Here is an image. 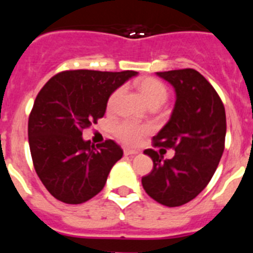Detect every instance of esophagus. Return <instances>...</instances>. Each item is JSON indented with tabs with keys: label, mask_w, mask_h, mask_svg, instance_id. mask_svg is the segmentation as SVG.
Returning a JSON list of instances; mask_svg holds the SVG:
<instances>
[{
	"label": "esophagus",
	"mask_w": 253,
	"mask_h": 253,
	"mask_svg": "<svg viewBox=\"0 0 253 253\" xmlns=\"http://www.w3.org/2000/svg\"><path fill=\"white\" fill-rule=\"evenodd\" d=\"M137 153H138V151H134V149H129V148L124 149L125 156H135Z\"/></svg>",
	"instance_id": "34e87169"
}]
</instances>
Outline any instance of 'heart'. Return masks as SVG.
Listing matches in <instances>:
<instances>
[{"instance_id": "heart-1", "label": "heart", "mask_w": 253, "mask_h": 253, "mask_svg": "<svg viewBox=\"0 0 253 253\" xmlns=\"http://www.w3.org/2000/svg\"><path fill=\"white\" fill-rule=\"evenodd\" d=\"M138 88L142 92L143 97L146 99L151 107H158L166 102L169 99V90L167 87L161 81L153 77H144L139 80L137 84ZM122 93V88L114 91L107 100V106L111 107L115 104L116 99ZM111 131L118 139L128 146H135L140 140V138L144 137L148 133V128L144 125L137 124V123L130 122V120H123V122L116 123L113 125Z\"/></svg>"}]
</instances>
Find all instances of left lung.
<instances>
[{
  "mask_svg": "<svg viewBox=\"0 0 253 253\" xmlns=\"http://www.w3.org/2000/svg\"><path fill=\"white\" fill-rule=\"evenodd\" d=\"M176 91L171 119L153 137L154 147L175 149L163 160L154 149H146L153 169L142 177L146 193L165 207H180L202 193L224 151L225 110L207 78L193 68L157 72Z\"/></svg>",
  "mask_w": 253,
  "mask_h": 253,
  "instance_id": "8db88e82",
  "label": "left lung"
}]
</instances>
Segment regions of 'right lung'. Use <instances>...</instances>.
<instances>
[{"label":"right lung","instance_id":"1","mask_svg":"<svg viewBox=\"0 0 253 253\" xmlns=\"http://www.w3.org/2000/svg\"><path fill=\"white\" fill-rule=\"evenodd\" d=\"M135 75L63 71L39 91L29 115V146L38 176L57 200L82 204L104 189L123 149L113 139L95 147L82 131L101 119L111 93Z\"/></svg>","mask_w":253,"mask_h":253}]
</instances>
